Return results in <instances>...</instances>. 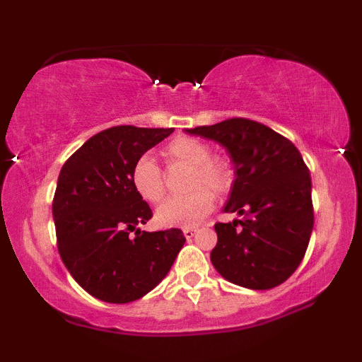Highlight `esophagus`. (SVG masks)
Masks as SVG:
<instances>
[{"label": "esophagus", "instance_id": "obj_1", "mask_svg": "<svg viewBox=\"0 0 362 362\" xmlns=\"http://www.w3.org/2000/svg\"><path fill=\"white\" fill-rule=\"evenodd\" d=\"M182 232H185V237L187 240H191L192 237H194V234L197 232L196 227H186V229H182Z\"/></svg>", "mask_w": 362, "mask_h": 362}]
</instances>
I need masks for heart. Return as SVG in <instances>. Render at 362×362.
<instances>
[{
    "instance_id": "1",
    "label": "heart",
    "mask_w": 362,
    "mask_h": 362,
    "mask_svg": "<svg viewBox=\"0 0 362 362\" xmlns=\"http://www.w3.org/2000/svg\"><path fill=\"white\" fill-rule=\"evenodd\" d=\"M161 156L170 168L189 166L187 189L192 192L163 202L155 214L158 226L194 227L201 224L214 207L211 195L224 196L234 185L230 163L224 158L211 156V148L204 141L189 136L171 140L161 150ZM132 186L146 202H158L165 196V177L151 156L143 155L135 161L132 168Z\"/></svg>"
}]
</instances>
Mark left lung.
I'll use <instances>...</instances> for the list:
<instances>
[{"instance_id":"left-lung-1","label":"left lung","mask_w":362,"mask_h":362,"mask_svg":"<svg viewBox=\"0 0 362 362\" xmlns=\"http://www.w3.org/2000/svg\"><path fill=\"white\" fill-rule=\"evenodd\" d=\"M221 143L234 163L235 181L226 212L240 221L217 222L214 269L232 284L269 290L298 269L313 230L311 177L288 138L249 118L186 130Z\"/></svg>"}]
</instances>
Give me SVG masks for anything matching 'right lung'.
Listing matches in <instances>:
<instances>
[{
	"instance_id": "add662e5",
	"label": "right lung",
	"mask_w": 362,
	"mask_h": 362,
	"mask_svg": "<svg viewBox=\"0 0 362 362\" xmlns=\"http://www.w3.org/2000/svg\"><path fill=\"white\" fill-rule=\"evenodd\" d=\"M173 132L107 128L88 138L59 173L52 201L59 254L74 280L107 303L145 296L165 279L186 242L180 229H138L153 212L132 186L135 161Z\"/></svg>"
}]
</instances>
